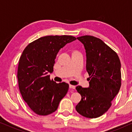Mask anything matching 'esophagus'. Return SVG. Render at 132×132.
<instances>
[{
	"label": "esophagus",
	"instance_id": "esophagus-1",
	"mask_svg": "<svg viewBox=\"0 0 132 132\" xmlns=\"http://www.w3.org/2000/svg\"><path fill=\"white\" fill-rule=\"evenodd\" d=\"M69 87H70V89H75L76 88V86H73V85H70Z\"/></svg>",
	"mask_w": 132,
	"mask_h": 132
}]
</instances>
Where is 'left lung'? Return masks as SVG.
Here are the masks:
<instances>
[{
    "label": "left lung",
    "instance_id": "left-lung-1",
    "mask_svg": "<svg viewBox=\"0 0 132 132\" xmlns=\"http://www.w3.org/2000/svg\"><path fill=\"white\" fill-rule=\"evenodd\" d=\"M77 39L85 48L86 68L90 77L89 87L76 88L82 96L76 109L82 116L95 118L108 111L120 91V60L116 52L98 38L85 35Z\"/></svg>",
    "mask_w": 132,
    "mask_h": 132
}]
</instances>
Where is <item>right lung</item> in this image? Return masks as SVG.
<instances>
[{
    "instance_id": "1",
    "label": "right lung",
    "mask_w": 132,
    "mask_h": 132,
    "mask_svg": "<svg viewBox=\"0 0 132 132\" xmlns=\"http://www.w3.org/2000/svg\"><path fill=\"white\" fill-rule=\"evenodd\" d=\"M76 39L70 35L46 36L28 44L20 57L17 78L23 100L32 111L47 115L56 111L67 93L69 85L56 84L49 73L57 53L67 43Z\"/></svg>"
}]
</instances>
